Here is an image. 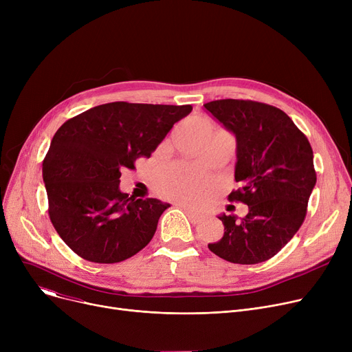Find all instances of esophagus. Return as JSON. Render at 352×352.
Listing matches in <instances>:
<instances>
[{
    "instance_id": "1",
    "label": "esophagus",
    "mask_w": 352,
    "mask_h": 352,
    "mask_svg": "<svg viewBox=\"0 0 352 352\" xmlns=\"http://www.w3.org/2000/svg\"><path fill=\"white\" fill-rule=\"evenodd\" d=\"M179 206H181L184 210H186V211L190 214V217H191L194 221H198V219L201 218V214H198L197 211H194V210H192V208H191L188 204H179Z\"/></svg>"
}]
</instances>
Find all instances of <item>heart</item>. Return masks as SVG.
Instances as JSON below:
<instances>
[{
    "mask_svg": "<svg viewBox=\"0 0 352 352\" xmlns=\"http://www.w3.org/2000/svg\"><path fill=\"white\" fill-rule=\"evenodd\" d=\"M157 181L161 192L171 198L199 199L212 188V179L208 174L187 165H174L158 175Z\"/></svg>",
    "mask_w": 352,
    "mask_h": 352,
    "instance_id": "1",
    "label": "heart"
}]
</instances>
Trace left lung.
<instances>
[{
    "mask_svg": "<svg viewBox=\"0 0 352 352\" xmlns=\"http://www.w3.org/2000/svg\"><path fill=\"white\" fill-rule=\"evenodd\" d=\"M206 109L236 138L231 202L248 214L221 215L224 236L208 248L234 264H260L278 254L302 226L317 182L312 148L283 109L252 100H217Z\"/></svg>",
    "mask_w": 352,
    "mask_h": 352,
    "instance_id": "1",
    "label": "left lung"
}]
</instances>
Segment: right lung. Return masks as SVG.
Returning <instances> with one entry per match:
<instances>
[{"instance_id":"add662e5","label":"right lung","mask_w":352,"mask_h":352,"mask_svg":"<svg viewBox=\"0 0 352 352\" xmlns=\"http://www.w3.org/2000/svg\"><path fill=\"white\" fill-rule=\"evenodd\" d=\"M191 111L190 104L117 101L89 108L58 128L43 161V178L51 223L74 252L114 264L151 241L170 204L121 192V171L150 157Z\"/></svg>"}]
</instances>
